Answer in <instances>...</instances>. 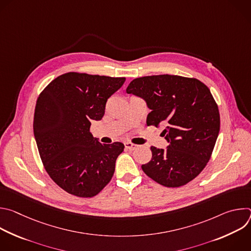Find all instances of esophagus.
Masks as SVG:
<instances>
[{
  "label": "esophagus",
  "instance_id": "1",
  "mask_svg": "<svg viewBox=\"0 0 251 251\" xmlns=\"http://www.w3.org/2000/svg\"><path fill=\"white\" fill-rule=\"evenodd\" d=\"M124 145H125V148H127L130 151H134V150H136L138 148V145L132 144V143H129V142H126Z\"/></svg>",
  "mask_w": 251,
  "mask_h": 251
}]
</instances>
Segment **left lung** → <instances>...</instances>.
Listing matches in <instances>:
<instances>
[{
    "instance_id": "left-lung-1",
    "label": "left lung",
    "mask_w": 251,
    "mask_h": 251,
    "mask_svg": "<svg viewBox=\"0 0 251 251\" xmlns=\"http://www.w3.org/2000/svg\"><path fill=\"white\" fill-rule=\"evenodd\" d=\"M126 92L144 99L151 112L147 125H164L166 150L151 147L152 159L142 170L168 188L191 182L210 159L221 127L218 104L196 78L151 75L135 78Z\"/></svg>"
}]
</instances>
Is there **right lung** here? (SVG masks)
<instances>
[{"mask_svg":"<svg viewBox=\"0 0 251 251\" xmlns=\"http://www.w3.org/2000/svg\"><path fill=\"white\" fill-rule=\"evenodd\" d=\"M125 77L67 73L53 79L35 104L33 134L46 171L70 195L92 198L110 182L121 142L101 144L90 133Z\"/></svg>","mask_w":251,"mask_h":251,"instance_id":"1","label":"right lung"}]
</instances>
